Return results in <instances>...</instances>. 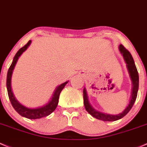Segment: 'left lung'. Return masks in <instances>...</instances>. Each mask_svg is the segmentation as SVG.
Wrapping results in <instances>:
<instances>
[{"mask_svg": "<svg viewBox=\"0 0 147 147\" xmlns=\"http://www.w3.org/2000/svg\"><path fill=\"white\" fill-rule=\"evenodd\" d=\"M119 51L123 55V58L124 59L125 62L126 63L127 68V71L129 72V78L132 81V92H131V97L130 100H129V104L127 107L125 109V110L122 113L116 115H112V114H108L106 113L101 112L96 109H94L92 107V105L90 104L89 101V98H88L87 92H86V88L84 87L83 89V98H84V105L85 107L86 111L90 114L91 115L94 117V118L98 119V120H103V121H115L121 119L122 118L126 115L128 113L131 109L133 106L134 103L136 101L137 96V92H138L139 89V75L138 72H137V67H136L135 61H134L133 58H132L131 53L128 51L124 47L123 45L120 44L118 47Z\"/></svg>", "mask_w": 147, "mask_h": 147, "instance_id": "8db88e82", "label": "left lung"}]
</instances>
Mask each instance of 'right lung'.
<instances>
[{"instance_id":"add662e5","label":"right lung","mask_w":147,"mask_h":147,"mask_svg":"<svg viewBox=\"0 0 147 147\" xmlns=\"http://www.w3.org/2000/svg\"><path fill=\"white\" fill-rule=\"evenodd\" d=\"M31 43H32V41L29 40L28 43H27L25 46H23L22 48H21V49L17 52V53L15 54L11 65H10V68L8 69V72H7L6 86H7V94H8V96L9 98H10V102H11L12 106H13L15 110L20 115L28 119H39L41 118H44V117L48 116V115H50L51 113H52L55 111L57 106H58L60 94H61V91L63 90V88L65 87V86L67 84L68 81L65 82L63 83V84H60L59 86H57V87L55 88L53 94H52V96L51 98V99L49 100V101L48 102V103H46L45 105H44V106H40V107L35 108V109L34 108V109H30V108L26 107V106H23L22 104H21V103L16 99V98H15V96H14L11 88V79L12 72H13V70L14 69H15L16 63L17 62H18V59H19L20 56L22 54L24 53V52L28 49V47L31 44Z\"/></svg>"}]
</instances>
